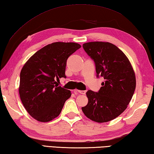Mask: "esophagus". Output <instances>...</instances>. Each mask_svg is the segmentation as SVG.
<instances>
[{
    "label": "esophagus",
    "mask_w": 154,
    "mask_h": 154,
    "mask_svg": "<svg viewBox=\"0 0 154 154\" xmlns=\"http://www.w3.org/2000/svg\"><path fill=\"white\" fill-rule=\"evenodd\" d=\"M75 91L77 92V93L80 94H83V95L85 94V93H86V91H84V90H78V89H77V90Z\"/></svg>",
    "instance_id": "34e87169"
}]
</instances>
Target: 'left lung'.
<instances>
[{
	"label": "left lung",
	"instance_id": "1",
	"mask_svg": "<svg viewBox=\"0 0 154 154\" xmlns=\"http://www.w3.org/2000/svg\"><path fill=\"white\" fill-rule=\"evenodd\" d=\"M83 47L94 60L97 77L105 81L98 92L87 91L88 103L82 111L93 121H110L123 112L132 99L136 87L135 72L127 56L112 44L91 42Z\"/></svg>",
	"mask_w": 154,
	"mask_h": 154
}]
</instances>
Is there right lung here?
<instances>
[{
    "label": "right lung",
    "instance_id": "add662e5",
    "mask_svg": "<svg viewBox=\"0 0 154 154\" xmlns=\"http://www.w3.org/2000/svg\"><path fill=\"white\" fill-rule=\"evenodd\" d=\"M75 42H54L43 47L25 63L20 73L19 93L23 106L33 119L47 122L59 115L71 91L57 85L66 77V60L81 48Z\"/></svg>",
    "mask_w": 154,
    "mask_h": 154
}]
</instances>
